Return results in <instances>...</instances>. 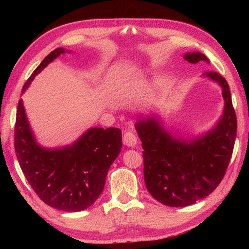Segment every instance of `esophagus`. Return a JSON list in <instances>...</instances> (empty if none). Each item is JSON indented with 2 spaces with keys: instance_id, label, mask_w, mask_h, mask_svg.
Returning a JSON list of instances; mask_svg holds the SVG:
<instances>
[{
  "instance_id": "1",
  "label": "esophagus",
  "mask_w": 249,
  "mask_h": 249,
  "mask_svg": "<svg viewBox=\"0 0 249 249\" xmlns=\"http://www.w3.org/2000/svg\"><path fill=\"white\" fill-rule=\"evenodd\" d=\"M123 142H124V144L126 146H131V147L135 146L137 144L136 135L132 132H126L123 138Z\"/></svg>"
}]
</instances>
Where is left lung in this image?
I'll return each mask as SVG.
<instances>
[{"mask_svg": "<svg viewBox=\"0 0 249 249\" xmlns=\"http://www.w3.org/2000/svg\"><path fill=\"white\" fill-rule=\"evenodd\" d=\"M189 63H210L199 52L187 53ZM203 78L222 89L224 108L213 129L183 138L163 125L158 115L140 117L135 124L142 142L144 182L152 196L165 206L186 207L207 197L227 171L237 135V118L227 80L207 71Z\"/></svg>", "mask_w": 249, "mask_h": 249, "instance_id": "1", "label": "left lung"}]
</instances>
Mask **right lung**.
Here are the masks:
<instances>
[{
  "mask_svg": "<svg viewBox=\"0 0 249 249\" xmlns=\"http://www.w3.org/2000/svg\"><path fill=\"white\" fill-rule=\"evenodd\" d=\"M67 52L71 51L58 48L51 52L28 79L22 93L44 67ZM122 146V130L90 127L70 145L43 147L30 126L22 100L18 102L14 129L17 158L29 184L50 207L79 212L91 206L103 192Z\"/></svg>",
  "mask_w": 249,
  "mask_h": 249,
  "instance_id": "obj_1",
  "label": "right lung"
}]
</instances>
